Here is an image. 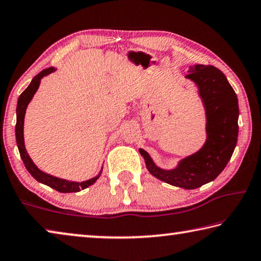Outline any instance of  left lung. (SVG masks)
<instances>
[{"mask_svg":"<svg viewBox=\"0 0 261 261\" xmlns=\"http://www.w3.org/2000/svg\"><path fill=\"white\" fill-rule=\"evenodd\" d=\"M187 79L194 83L205 109L206 140L196 153L180 159L176 167L163 169L143 148L147 170L174 187L193 190L214 180L230 160L238 137V100L226 76L212 65L189 67Z\"/></svg>","mask_w":261,"mask_h":261,"instance_id":"left-lung-1","label":"left lung"}]
</instances>
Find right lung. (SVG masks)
<instances>
[{
	"label": "right lung",
	"instance_id": "add662e5",
	"mask_svg": "<svg viewBox=\"0 0 261 261\" xmlns=\"http://www.w3.org/2000/svg\"><path fill=\"white\" fill-rule=\"evenodd\" d=\"M56 69L55 68H48L42 70L40 73H38L35 76L32 82L30 83V85L28 88L19 95L18 98V102H17V109H16V116H17V122H16V141H17V146H18V151L20 154L21 160H23L24 165L28 169L29 173L33 176V177L38 180L39 183H42L49 187L51 189L56 190V191L62 192V193H69V192H79L81 190L86 189L88 187H91L92 184H94L98 179L101 173H102V168L99 171V174L94 176L87 180H83V182H74V180H68L64 178H60L56 177V176H53L50 174H47L45 171H42L39 169V168L35 166V163L32 161V159L29 155L28 151L25 148V141H24V120H25V113H26V108H28L29 103L31 102V100L33 99L34 94L37 93L39 86H40L41 79L43 77L48 76L53 72H55Z\"/></svg>",
	"mask_w": 261,
	"mask_h": 261
}]
</instances>
